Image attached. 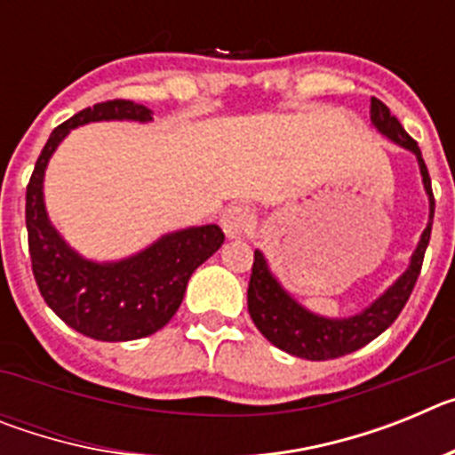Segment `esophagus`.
<instances>
[{
	"mask_svg": "<svg viewBox=\"0 0 455 455\" xmlns=\"http://www.w3.org/2000/svg\"><path fill=\"white\" fill-rule=\"evenodd\" d=\"M220 225H223V232L230 236V239L246 235L252 228L251 209L243 207V204H235V207L225 209V214L220 216Z\"/></svg>",
	"mask_w": 455,
	"mask_h": 455,
	"instance_id": "esophagus-1",
	"label": "esophagus"
}]
</instances>
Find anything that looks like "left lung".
Segmentation results:
<instances>
[{"mask_svg": "<svg viewBox=\"0 0 455 455\" xmlns=\"http://www.w3.org/2000/svg\"><path fill=\"white\" fill-rule=\"evenodd\" d=\"M371 124L380 134L387 136L392 143L405 148L417 156L421 182H424V191L428 196V223H426V230L421 232L415 252L410 257L408 268L363 312L344 316V319L321 316L303 307L273 275L264 252L255 251L251 284H248V312H251V319L257 325V331L262 332L273 347L289 353V355L305 357V360H332V357H341L363 348L364 344L376 339L380 332H385L394 323L403 305L408 303L412 287L419 277L426 246L431 241L433 216H435V198H433L428 168H426L417 140L401 127L399 120L389 114V108L376 98H371Z\"/></svg>", "mask_w": 455, "mask_h": 455, "instance_id": "obj_1", "label": "left lung"}]
</instances>
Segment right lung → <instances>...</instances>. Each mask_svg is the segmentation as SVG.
<instances>
[{"mask_svg":"<svg viewBox=\"0 0 455 455\" xmlns=\"http://www.w3.org/2000/svg\"><path fill=\"white\" fill-rule=\"evenodd\" d=\"M100 120L152 123V111L130 100L88 107L59 124L47 139L27 187V232L36 284L52 312L82 335L130 341L162 331L182 305L188 277L223 246L219 225L168 232L118 262H92L70 248L45 209L43 180L59 143L75 127Z\"/></svg>","mask_w":455,"mask_h":455,"instance_id":"add662e5","label":"right lung"}]
</instances>
